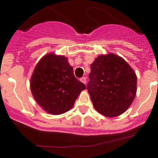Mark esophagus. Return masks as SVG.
Masks as SVG:
<instances>
[{"instance_id":"34e87169","label":"esophagus","mask_w":158,"mask_h":158,"mask_svg":"<svg viewBox=\"0 0 158 158\" xmlns=\"http://www.w3.org/2000/svg\"><path fill=\"white\" fill-rule=\"evenodd\" d=\"M80 81H81L83 84H85V85H86V77H83L81 78Z\"/></svg>"}]
</instances>
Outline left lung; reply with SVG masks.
<instances>
[{
    "label": "left lung",
    "instance_id": "8db88e82",
    "mask_svg": "<svg viewBox=\"0 0 158 158\" xmlns=\"http://www.w3.org/2000/svg\"><path fill=\"white\" fill-rule=\"evenodd\" d=\"M89 91L97 112L108 118L121 115L128 110L136 95L137 77L121 56L100 55L91 64Z\"/></svg>",
    "mask_w": 158,
    "mask_h": 158
}]
</instances>
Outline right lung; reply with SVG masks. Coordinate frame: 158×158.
<instances>
[{
	"mask_svg": "<svg viewBox=\"0 0 158 158\" xmlns=\"http://www.w3.org/2000/svg\"><path fill=\"white\" fill-rule=\"evenodd\" d=\"M30 89L36 102L52 115L67 112L85 85L73 75V67L64 56L48 53L36 65L30 78Z\"/></svg>",
	"mask_w": 158,
	"mask_h": 158,
	"instance_id": "right-lung-1",
	"label": "right lung"
}]
</instances>
